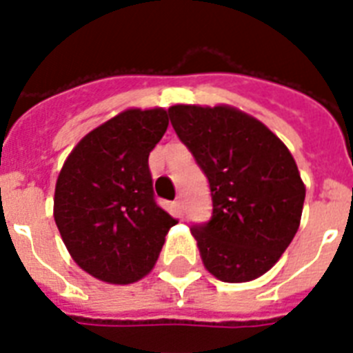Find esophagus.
<instances>
[{
  "mask_svg": "<svg viewBox=\"0 0 353 353\" xmlns=\"http://www.w3.org/2000/svg\"><path fill=\"white\" fill-rule=\"evenodd\" d=\"M174 209H176V212L179 216H181L183 212H185V203H183V198H177L176 201H174Z\"/></svg>",
  "mask_w": 353,
  "mask_h": 353,
  "instance_id": "1",
  "label": "esophagus"
}]
</instances>
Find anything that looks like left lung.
<instances>
[{"label":"left lung","instance_id":"1","mask_svg":"<svg viewBox=\"0 0 353 353\" xmlns=\"http://www.w3.org/2000/svg\"><path fill=\"white\" fill-rule=\"evenodd\" d=\"M168 115L210 185L212 218L190 229L203 265L231 284L262 276L301 225L306 187L293 155L232 106L176 104Z\"/></svg>","mask_w":353,"mask_h":353}]
</instances>
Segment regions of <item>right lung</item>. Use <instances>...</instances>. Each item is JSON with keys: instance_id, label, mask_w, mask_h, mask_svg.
<instances>
[{"instance_id": "right-lung-1", "label": "right lung", "mask_w": 353, "mask_h": 353, "mask_svg": "<svg viewBox=\"0 0 353 353\" xmlns=\"http://www.w3.org/2000/svg\"><path fill=\"white\" fill-rule=\"evenodd\" d=\"M166 128L163 108L124 110L80 139L58 174V231L79 268L102 282L146 276L177 223L155 203L148 168Z\"/></svg>"}]
</instances>
